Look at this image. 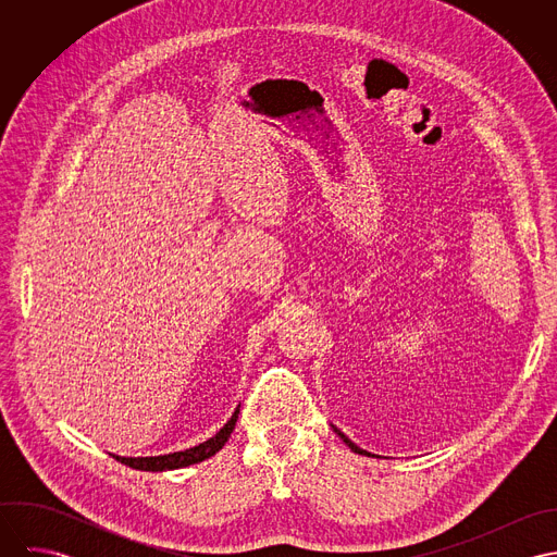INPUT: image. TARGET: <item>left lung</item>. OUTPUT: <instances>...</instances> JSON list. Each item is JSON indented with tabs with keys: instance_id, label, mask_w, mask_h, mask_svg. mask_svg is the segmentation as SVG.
Returning <instances> with one entry per match:
<instances>
[{
	"instance_id": "8db88e82",
	"label": "left lung",
	"mask_w": 557,
	"mask_h": 557,
	"mask_svg": "<svg viewBox=\"0 0 557 557\" xmlns=\"http://www.w3.org/2000/svg\"><path fill=\"white\" fill-rule=\"evenodd\" d=\"M334 431H336V435H338V437H341V440H343V442H345V444H347V446H349V448H351V450H354V453H358V455H369V453H367V450H362V448H358V446H356V444H354V442H351V440H349V437H345V435H343V433H341V431H338V429H336V426H334Z\"/></svg>"
}]
</instances>
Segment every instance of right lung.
Listing matches in <instances>:
<instances>
[{
	"mask_svg": "<svg viewBox=\"0 0 557 557\" xmlns=\"http://www.w3.org/2000/svg\"><path fill=\"white\" fill-rule=\"evenodd\" d=\"M239 407L234 411V416L230 418V422L214 435L210 437L208 442L195 446V448H188V450H182V453H171V455H162V457H115L120 463L133 468V470H141V472H164V470H180V468H188L193 463H201L210 457H214L223 446L225 442L232 437L234 433V426L238 422Z\"/></svg>",
	"mask_w": 557,
	"mask_h": 557,
	"instance_id": "1",
	"label": "right lung"
}]
</instances>
